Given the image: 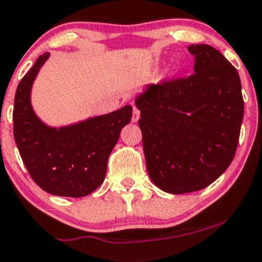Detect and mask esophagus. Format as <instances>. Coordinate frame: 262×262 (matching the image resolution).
Wrapping results in <instances>:
<instances>
[{"label": "esophagus", "mask_w": 262, "mask_h": 262, "mask_svg": "<svg viewBox=\"0 0 262 262\" xmlns=\"http://www.w3.org/2000/svg\"><path fill=\"white\" fill-rule=\"evenodd\" d=\"M140 119V110L134 106V112H132V122H137Z\"/></svg>", "instance_id": "34e87169"}]
</instances>
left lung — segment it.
Wrapping results in <instances>:
<instances>
[{"label": "left lung", "instance_id": "left-lung-1", "mask_svg": "<svg viewBox=\"0 0 262 262\" xmlns=\"http://www.w3.org/2000/svg\"><path fill=\"white\" fill-rule=\"evenodd\" d=\"M188 77L162 80L136 98L148 176L170 193L202 190L235 156L244 117L237 71L209 45H190Z\"/></svg>", "mask_w": 262, "mask_h": 262}]
</instances>
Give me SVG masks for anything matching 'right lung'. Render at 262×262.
<instances>
[{"label": "right lung", "instance_id": "obj_1", "mask_svg": "<svg viewBox=\"0 0 262 262\" xmlns=\"http://www.w3.org/2000/svg\"><path fill=\"white\" fill-rule=\"evenodd\" d=\"M49 57L40 56L19 81L13 106V136L33 181L46 192L66 198L90 195L103 182L108 156L120 132L130 122L132 107L51 128L36 117L30 92L38 70Z\"/></svg>", "mask_w": 262, "mask_h": 262}]
</instances>
